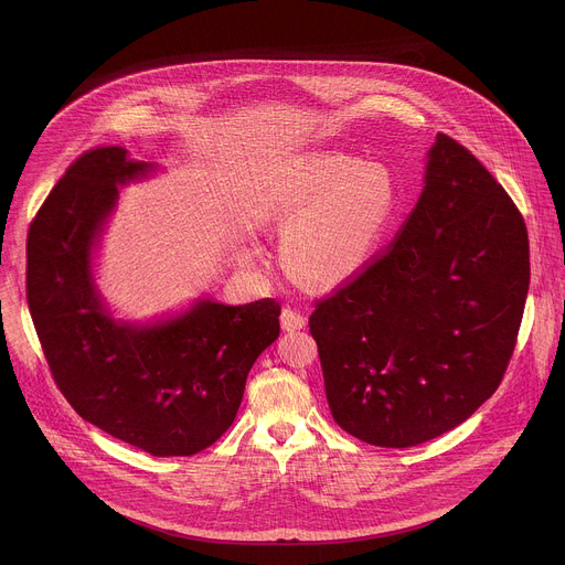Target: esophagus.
I'll use <instances>...</instances> for the list:
<instances>
[{"label":"esophagus","instance_id":"obj_1","mask_svg":"<svg viewBox=\"0 0 565 565\" xmlns=\"http://www.w3.org/2000/svg\"><path fill=\"white\" fill-rule=\"evenodd\" d=\"M303 327H306V317L299 310L284 308V312H281V329L284 331L295 333V331H301Z\"/></svg>","mask_w":565,"mask_h":565}]
</instances>
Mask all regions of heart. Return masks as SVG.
Masks as SVG:
<instances>
[{
  "label": "heart",
  "instance_id": "obj_1",
  "mask_svg": "<svg viewBox=\"0 0 565 565\" xmlns=\"http://www.w3.org/2000/svg\"><path fill=\"white\" fill-rule=\"evenodd\" d=\"M395 174L338 151L295 153L257 194L262 223L281 230V259L310 286H335L369 266L397 214Z\"/></svg>",
  "mask_w": 565,
  "mask_h": 565
}]
</instances>
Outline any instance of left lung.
I'll use <instances>...</instances> for the list:
<instances>
[{"instance_id":"1","label":"left lung","mask_w":565,"mask_h":565,"mask_svg":"<svg viewBox=\"0 0 565 565\" xmlns=\"http://www.w3.org/2000/svg\"><path fill=\"white\" fill-rule=\"evenodd\" d=\"M527 288L521 212L473 153L438 134L388 253L310 315L335 423L395 449L465 423L503 380Z\"/></svg>"}]
</instances>
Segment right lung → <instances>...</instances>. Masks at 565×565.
<instances>
[{
  "mask_svg": "<svg viewBox=\"0 0 565 565\" xmlns=\"http://www.w3.org/2000/svg\"><path fill=\"white\" fill-rule=\"evenodd\" d=\"M160 166L100 147L79 156L26 241V299L51 373L87 423L151 456H192L232 425L257 358L279 338V303L196 297L138 321L111 310L98 257L120 188Z\"/></svg>",
  "mask_w": 565,
  "mask_h": 565,
  "instance_id": "right-lung-1",
  "label": "right lung"
}]
</instances>
